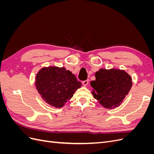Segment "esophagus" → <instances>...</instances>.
<instances>
[{
    "label": "esophagus",
    "mask_w": 154,
    "mask_h": 154,
    "mask_svg": "<svg viewBox=\"0 0 154 154\" xmlns=\"http://www.w3.org/2000/svg\"><path fill=\"white\" fill-rule=\"evenodd\" d=\"M82 83H83V85H84V86H87V85H88V80H85V81H83V82H82Z\"/></svg>",
    "instance_id": "esophagus-1"
}]
</instances>
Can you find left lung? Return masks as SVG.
<instances>
[{
  "mask_svg": "<svg viewBox=\"0 0 154 154\" xmlns=\"http://www.w3.org/2000/svg\"><path fill=\"white\" fill-rule=\"evenodd\" d=\"M96 80L91 82L92 94L106 109L118 106L132 87V78L124 71L100 69L95 74Z\"/></svg>",
  "mask_w": 154,
  "mask_h": 154,
  "instance_id": "obj_1",
  "label": "left lung"
}]
</instances>
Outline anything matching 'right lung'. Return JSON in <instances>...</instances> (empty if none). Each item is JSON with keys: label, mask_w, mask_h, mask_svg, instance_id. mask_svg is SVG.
<instances>
[{"label": "right lung", "mask_w": 154, "mask_h": 154, "mask_svg": "<svg viewBox=\"0 0 154 154\" xmlns=\"http://www.w3.org/2000/svg\"><path fill=\"white\" fill-rule=\"evenodd\" d=\"M35 85L46 103L57 108L62 107L82 86L71 71L57 67L42 69L36 74Z\"/></svg>", "instance_id": "obj_1"}]
</instances>
